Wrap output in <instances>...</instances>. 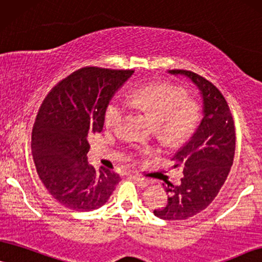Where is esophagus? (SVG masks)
Listing matches in <instances>:
<instances>
[{
  "label": "esophagus",
  "mask_w": 262,
  "mask_h": 262,
  "mask_svg": "<svg viewBox=\"0 0 262 262\" xmlns=\"http://www.w3.org/2000/svg\"><path fill=\"white\" fill-rule=\"evenodd\" d=\"M134 181H137L139 185H141V186H147V185H150V180L146 178H142V177H138V175H134V177H132Z\"/></svg>",
  "instance_id": "obj_1"
}]
</instances>
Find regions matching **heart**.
<instances>
[{
	"mask_svg": "<svg viewBox=\"0 0 262 262\" xmlns=\"http://www.w3.org/2000/svg\"><path fill=\"white\" fill-rule=\"evenodd\" d=\"M185 89L168 83L150 84L133 89L127 100L132 107L145 112L160 125L161 134L169 141L180 140L193 130L200 120V106L187 99ZM127 114V106L118 99L112 100L105 110V124L117 127Z\"/></svg>",
	"mask_w": 262,
	"mask_h": 262,
	"instance_id": "obj_1",
	"label": "heart"
}]
</instances>
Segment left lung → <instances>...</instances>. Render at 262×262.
<instances>
[{"mask_svg": "<svg viewBox=\"0 0 262 262\" xmlns=\"http://www.w3.org/2000/svg\"><path fill=\"white\" fill-rule=\"evenodd\" d=\"M168 74L190 79L203 102L200 125L173 156V168L184 173L181 184L168 183L167 204L154 210L162 220H185L205 209L219 193L233 163L236 132L230 107L213 83L186 70Z\"/></svg>", "mask_w": 262, "mask_h": 262, "instance_id": "8db88e82", "label": "left lung"}]
</instances>
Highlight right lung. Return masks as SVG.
Instances as JSON below:
<instances>
[{
  "mask_svg": "<svg viewBox=\"0 0 262 262\" xmlns=\"http://www.w3.org/2000/svg\"><path fill=\"white\" fill-rule=\"evenodd\" d=\"M133 70L83 68L59 82L36 117L31 150L38 177L53 198L76 211H91L108 201L120 177L88 163V139L100 133L116 92Z\"/></svg>",
  "mask_w": 262,
  "mask_h": 262,
  "instance_id": "right-lung-1",
  "label": "right lung"
}]
</instances>
